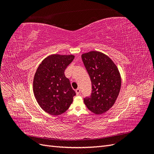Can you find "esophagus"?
Wrapping results in <instances>:
<instances>
[{"instance_id":"obj_1","label":"esophagus","mask_w":154,"mask_h":154,"mask_svg":"<svg viewBox=\"0 0 154 154\" xmlns=\"http://www.w3.org/2000/svg\"><path fill=\"white\" fill-rule=\"evenodd\" d=\"M75 91H76V93L77 95L80 94V88H76V89L75 90Z\"/></svg>"}]
</instances>
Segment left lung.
Returning a JSON list of instances; mask_svg holds the SVG:
<instances>
[{
  "mask_svg": "<svg viewBox=\"0 0 154 154\" xmlns=\"http://www.w3.org/2000/svg\"><path fill=\"white\" fill-rule=\"evenodd\" d=\"M82 58L92 83L91 96L83 99L85 105L93 113L101 114L114 105L119 95V71L109 57L97 51L83 54Z\"/></svg>",
  "mask_w": 154,
  "mask_h": 154,
  "instance_id": "obj_1",
  "label": "left lung"
}]
</instances>
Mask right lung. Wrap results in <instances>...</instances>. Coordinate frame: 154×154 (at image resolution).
<instances>
[{
  "mask_svg": "<svg viewBox=\"0 0 154 154\" xmlns=\"http://www.w3.org/2000/svg\"><path fill=\"white\" fill-rule=\"evenodd\" d=\"M74 58L73 55H51L36 70L33 80L34 94L41 108L48 114L57 116L65 112L76 95L64 74Z\"/></svg>",
  "mask_w": 154,
  "mask_h": 154,
  "instance_id": "right-lung-1",
  "label": "right lung"
}]
</instances>
